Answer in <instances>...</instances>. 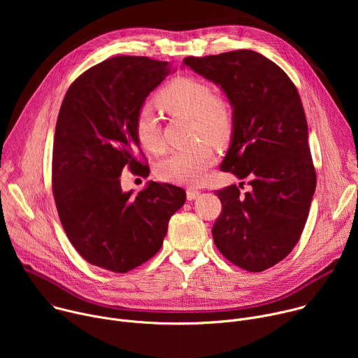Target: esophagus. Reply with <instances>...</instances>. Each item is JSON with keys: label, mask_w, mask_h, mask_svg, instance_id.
Instances as JSON below:
<instances>
[{"label": "esophagus", "mask_w": 358, "mask_h": 358, "mask_svg": "<svg viewBox=\"0 0 358 358\" xmlns=\"http://www.w3.org/2000/svg\"><path fill=\"white\" fill-rule=\"evenodd\" d=\"M198 195H199L198 189H194V188H188L187 189V199L188 201H194L195 198H198Z\"/></svg>", "instance_id": "34e87169"}]
</instances>
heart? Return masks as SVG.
<instances>
[{"instance_id":"b5f03b06","label":"heart","mask_w":358,"mask_h":358,"mask_svg":"<svg viewBox=\"0 0 358 358\" xmlns=\"http://www.w3.org/2000/svg\"><path fill=\"white\" fill-rule=\"evenodd\" d=\"M159 103L167 112L195 119L198 137L221 145L227 143L232 131V113L224 100L215 97L213 87L194 78H177L159 94ZM134 134L138 144L159 155L163 151L160 120L155 109L144 105L134 120ZM214 163L213 151L206 145L191 150L174 151L157 166L160 180L181 184L198 185L206 178Z\"/></svg>"}]
</instances>
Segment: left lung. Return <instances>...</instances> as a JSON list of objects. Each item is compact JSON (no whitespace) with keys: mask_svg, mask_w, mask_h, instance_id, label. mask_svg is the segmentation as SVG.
<instances>
[{"mask_svg":"<svg viewBox=\"0 0 358 358\" xmlns=\"http://www.w3.org/2000/svg\"><path fill=\"white\" fill-rule=\"evenodd\" d=\"M182 66L228 97L232 133L220 167L250 185L245 195L235 184L215 191L222 213L213 227L214 242L234 265L262 272L296 246L316 189L300 96L289 76L255 50L188 57Z\"/></svg>","mask_w":358,"mask_h":358,"instance_id":"obj_1","label":"left lung"}]
</instances>
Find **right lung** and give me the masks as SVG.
Instances as JSON below:
<instances>
[{
	"mask_svg": "<svg viewBox=\"0 0 358 358\" xmlns=\"http://www.w3.org/2000/svg\"><path fill=\"white\" fill-rule=\"evenodd\" d=\"M170 73V64L145 57H115L82 73L59 110L52 185L61 224L89 264L126 273L160 250L170 218L185 191L148 181L123 191L124 167L150 173L137 160L134 120L145 97Z\"/></svg>",
	"mask_w": 358,
	"mask_h": 358,
	"instance_id": "add662e5",
	"label": "right lung"
}]
</instances>
